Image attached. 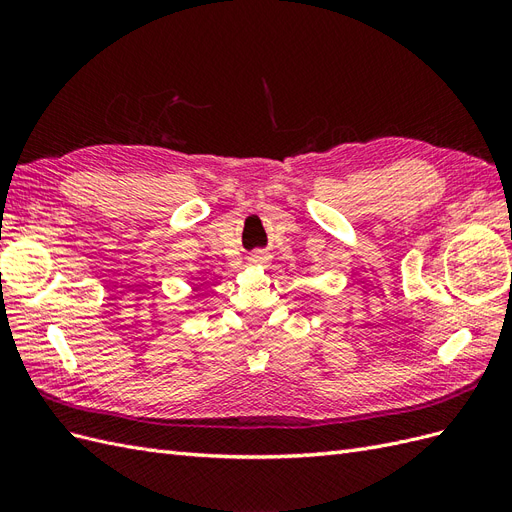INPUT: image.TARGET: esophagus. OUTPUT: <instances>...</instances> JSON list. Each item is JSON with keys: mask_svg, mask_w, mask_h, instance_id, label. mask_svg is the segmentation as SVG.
Here are the masks:
<instances>
[{"mask_svg": "<svg viewBox=\"0 0 512 512\" xmlns=\"http://www.w3.org/2000/svg\"><path fill=\"white\" fill-rule=\"evenodd\" d=\"M269 258H271V256H269L267 252H262V250H256V252L250 256L252 262H269Z\"/></svg>", "mask_w": 512, "mask_h": 512, "instance_id": "1", "label": "esophagus"}]
</instances>
